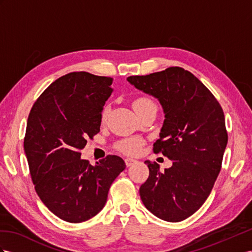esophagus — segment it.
<instances>
[{"mask_svg":"<svg viewBox=\"0 0 252 252\" xmlns=\"http://www.w3.org/2000/svg\"><path fill=\"white\" fill-rule=\"evenodd\" d=\"M125 162H126V167H130V166H131V165H133L134 163H136V160L133 159V158H126V159H125Z\"/></svg>","mask_w":252,"mask_h":252,"instance_id":"obj_1","label":"esophagus"}]
</instances>
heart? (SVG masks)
Listing matches in <instances>:
<instances>
[{
    "label": "heart",
    "mask_w": 252,
    "mask_h": 252,
    "mask_svg": "<svg viewBox=\"0 0 252 252\" xmlns=\"http://www.w3.org/2000/svg\"><path fill=\"white\" fill-rule=\"evenodd\" d=\"M154 104L153 101L151 99L148 98V96H139V98L135 99L133 102V107L135 111H139L140 108H143L147 105ZM107 115V107L103 109L102 113V117L104 119ZM143 140L138 137H130V138H125L119 140L117 145H116V148L122 153L127 154V156H137V154L140 153L141 148H143Z\"/></svg>",
    "instance_id": "heart-1"
}]
</instances>
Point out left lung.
<instances>
[{
	"label": "left lung",
	"mask_w": 252,
	"mask_h": 252,
	"mask_svg": "<svg viewBox=\"0 0 252 252\" xmlns=\"http://www.w3.org/2000/svg\"><path fill=\"white\" fill-rule=\"evenodd\" d=\"M126 80L162 104L165 120L153 152L172 160L163 172L158 163L145 162L149 177L139 189L141 201L163 220L182 221L204 203L220 172L228 143L223 111L214 94L181 67Z\"/></svg>",
	"instance_id": "left-lung-1"
}]
</instances>
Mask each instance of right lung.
I'll return each mask as SVG.
<instances>
[{"instance_id": "obj_1", "label": "right lung", "mask_w": 252, "mask_h": 252, "mask_svg": "<svg viewBox=\"0 0 252 252\" xmlns=\"http://www.w3.org/2000/svg\"><path fill=\"white\" fill-rule=\"evenodd\" d=\"M112 82L85 71L63 75L30 112L24 151L31 178L44 205L64 221L79 223L98 214L126 168L124 159L111 154L95 166L81 158L87 139L100 132Z\"/></svg>"}]
</instances>
